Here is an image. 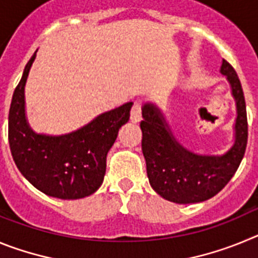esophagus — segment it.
<instances>
[{
  "label": "esophagus",
  "mask_w": 258,
  "mask_h": 258,
  "mask_svg": "<svg viewBox=\"0 0 258 258\" xmlns=\"http://www.w3.org/2000/svg\"><path fill=\"white\" fill-rule=\"evenodd\" d=\"M142 118V104L140 101L134 102L131 111V120L133 122H140Z\"/></svg>",
  "instance_id": "34e87169"
}]
</instances>
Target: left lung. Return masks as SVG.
I'll return each mask as SVG.
<instances>
[{"instance_id":"1","label":"left lung","mask_w":258,"mask_h":258,"mask_svg":"<svg viewBox=\"0 0 258 258\" xmlns=\"http://www.w3.org/2000/svg\"><path fill=\"white\" fill-rule=\"evenodd\" d=\"M226 76L235 99L234 143L222 155H200L177 141L161 109L152 102L142 106V152L151 187L161 198L177 204L200 203L220 192L238 170L248 140L244 94L235 70L222 59L220 70Z\"/></svg>"}]
</instances>
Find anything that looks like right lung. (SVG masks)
Here are the masks:
<instances>
[{
    "label": "right lung",
    "instance_id": "right-lung-1",
    "mask_svg": "<svg viewBox=\"0 0 258 258\" xmlns=\"http://www.w3.org/2000/svg\"><path fill=\"white\" fill-rule=\"evenodd\" d=\"M36 52L27 63L11 99V155L20 173L41 192L64 200L89 197L101 187L106 174L107 154L117 138L118 129L129 120L133 102L101 113L71 133H36L27 120L24 95Z\"/></svg>",
    "mask_w": 258,
    "mask_h": 258
}]
</instances>
